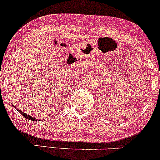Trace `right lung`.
Segmentation results:
<instances>
[{
  "instance_id": "add662e5",
  "label": "right lung",
  "mask_w": 160,
  "mask_h": 160,
  "mask_svg": "<svg viewBox=\"0 0 160 160\" xmlns=\"http://www.w3.org/2000/svg\"><path fill=\"white\" fill-rule=\"evenodd\" d=\"M13 107H14V106H13ZM14 108L16 109V110L18 111V112H19V113L21 114V115H22V116L24 117V118H27V119H29V120H32V121H40V119H37V118H33V117H32V116H30V115H29L28 114H26V113H24V112H22L21 110H19V108H16V107H14Z\"/></svg>"
}]
</instances>
